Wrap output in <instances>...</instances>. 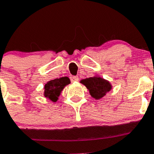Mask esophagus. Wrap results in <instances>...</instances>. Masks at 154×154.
Returning <instances> with one entry per match:
<instances>
[{"label": "esophagus", "mask_w": 154, "mask_h": 154, "mask_svg": "<svg viewBox=\"0 0 154 154\" xmlns=\"http://www.w3.org/2000/svg\"><path fill=\"white\" fill-rule=\"evenodd\" d=\"M70 79L72 82H78L79 77L78 76H72V77L70 78Z\"/></svg>", "instance_id": "esophagus-1"}]
</instances>
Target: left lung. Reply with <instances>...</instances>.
Here are the masks:
<instances>
[{
	"label": "left lung",
	"mask_w": 154,
	"mask_h": 154,
	"mask_svg": "<svg viewBox=\"0 0 154 154\" xmlns=\"http://www.w3.org/2000/svg\"><path fill=\"white\" fill-rule=\"evenodd\" d=\"M81 82L89 89L91 96L96 99H101L112 89L109 82L101 77H90L82 79Z\"/></svg>",
	"instance_id": "left-lung-1"
}]
</instances>
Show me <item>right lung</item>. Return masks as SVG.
<instances>
[{"mask_svg":"<svg viewBox=\"0 0 154 154\" xmlns=\"http://www.w3.org/2000/svg\"><path fill=\"white\" fill-rule=\"evenodd\" d=\"M69 83L70 80L68 77H62L48 82L45 85V96L51 101L56 102L64 87Z\"/></svg>","mask_w":154,"mask_h":154,"instance_id":"add662e5","label":"right lung"}]
</instances>
